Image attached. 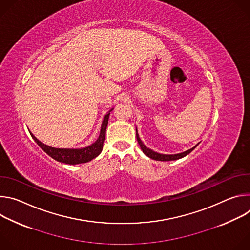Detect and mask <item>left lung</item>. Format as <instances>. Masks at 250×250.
I'll use <instances>...</instances> for the list:
<instances>
[{
	"instance_id": "8db88e82",
	"label": "left lung",
	"mask_w": 250,
	"mask_h": 250,
	"mask_svg": "<svg viewBox=\"0 0 250 250\" xmlns=\"http://www.w3.org/2000/svg\"><path fill=\"white\" fill-rule=\"evenodd\" d=\"M135 131H136V139H137V142H138V145H139L141 150L144 151V153H145L146 156H148L149 158L154 159V160H158V161H171V160L180 159V158H182V157L188 155V154H189L191 151H193V150L198 146V145H199V144L196 145L193 148H191V149H189V150H187V151H184V152H182V153H178V154H161V153L155 152V151L149 149L148 147H146V146L144 145V142H142L141 139L139 138V135H138V132H137V128H135Z\"/></svg>"
}]
</instances>
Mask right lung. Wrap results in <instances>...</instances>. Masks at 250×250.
Returning <instances> with one entry per match:
<instances>
[{"label":"right lung","instance_id":"1","mask_svg":"<svg viewBox=\"0 0 250 250\" xmlns=\"http://www.w3.org/2000/svg\"><path fill=\"white\" fill-rule=\"evenodd\" d=\"M113 111V109L108 112L103 120L102 126H101V131L98 139L92 144L91 146L84 147V148H55L48 146L44 144H42V141H40L37 137H35L30 131V135L34 139V141L37 142L39 146L46 152L50 157L55 159L56 161L66 163V164H71V165H75V164H80V163H86L91 161L92 159L96 158L103 149V145L105 138V129L106 125H108L109 122V117L110 113Z\"/></svg>","mask_w":250,"mask_h":250}]
</instances>
